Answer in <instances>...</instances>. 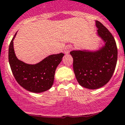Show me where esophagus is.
I'll use <instances>...</instances> for the list:
<instances>
[{
    "instance_id": "34e87169",
    "label": "esophagus",
    "mask_w": 125,
    "mask_h": 125,
    "mask_svg": "<svg viewBox=\"0 0 125 125\" xmlns=\"http://www.w3.org/2000/svg\"><path fill=\"white\" fill-rule=\"evenodd\" d=\"M72 47L70 46V45H68V46H67L66 47H65V50H64V52H65V53H69V52H70V50H72Z\"/></svg>"
}]
</instances>
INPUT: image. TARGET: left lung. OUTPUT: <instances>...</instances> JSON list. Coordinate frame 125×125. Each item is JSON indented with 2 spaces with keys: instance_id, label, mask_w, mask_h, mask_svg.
<instances>
[{
  "instance_id": "1",
  "label": "left lung",
  "mask_w": 125,
  "mask_h": 125,
  "mask_svg": "<svg viewBox=\"0 0 125 125\" xmlns=\"http://www.w3.org/2000/svg\"><path fill=\"white\" fill-rule=\"evenodd\" d=\"M97 34L104 45L97 51L73 50V67L78 83L89 89L100 88L111 80L117 61V48L109 31L96 21Z\"/></svg>"
}]
</instances>
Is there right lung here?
<instances>
[{"label":"right lung","mask_w":125,"mask_h":125,"mask_svg":"<svg viewBox=\"0 0 125 125\" xmlns=\"http://www.w3.org/2000/svg\"><path fill=\"white\" fill-rule=\"evenodd\" d=\"M12 39L9 45L8 60L16 80L21 86L30 92L40 93L50 89L54 81L55 70L64 55H51L36 64H28L17 58Z\"/></svg>","instance_id":"add662e5"}]
</instances>
